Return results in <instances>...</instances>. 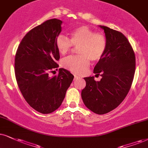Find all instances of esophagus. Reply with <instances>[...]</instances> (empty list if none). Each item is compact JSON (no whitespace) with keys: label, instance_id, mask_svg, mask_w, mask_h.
Returning <instances> with one entry per match:
<instances>
[{"label":"esophagus","instance_id":"obj_1","mask_svg":"<svg viewBox=\"0 0 148 148\" xmlns=\"http://www.w3.org/2000/svg\"><path fill=\"white\" fill-rule=\"evenodd\" d=\"M74 77H75V79H78V78H79V76H77V75H74Z\"/></svg>","mask_w":148,"mask_h":148}]
</instances>
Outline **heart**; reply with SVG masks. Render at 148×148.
<instances>
[{"label":"heart","instance_id":"obj_1","mask_svg":"<svg viewBox=\"0 0 148 148\" xmlns=\"http://www.w3.org/2000/svg\"><path fill=\"white\" fill-rule=\"evenodd\" d=\"M73 45L78 47L80 56H69L63 59L62 64L71 72L82 73L90 66V60L97 62L104 56L107 49V40L103 34L95 33L87 26H81L71 33V40L63 34L56 39V45L62 55L67 53Z\"/></svg>","mask_w":148,"mask_h":148}]
</instances>
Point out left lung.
I'll use <instances>...</instances> for the list:
<instances>
[{"mask_svg":"<svg viewBox=\"0 0 148 148\" xmlns=\"http://www.w3.org/2000/svg\"><path fill=\"white\" fill-rule=\"evenodd\" d=\"M107 40L103 57L95 66L93 73L101 76L84 77L86 87L82 98L89 110L103 114L116 108L128 93L135 72V56L126 37L108 27L99 25Z\"/></svg>","mask_w":148,"mask_h":148,"instance_id":"obj_1","label":"left lung"}]
</instances>
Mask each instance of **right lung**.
<instances>
[{
    "label": "right lung",
    "instance_id": "1",
    "mask_svg": "<svg viewBox=\"0 0 148 148\" xmlns=\"http://www.w3.org/2000/svg\"><path fill=\"white\" fill-rule=\"evenodd\" d=\"M62 21L51 19L29 31L18 46L15 57V75L23 97L34 110L42 114L59 108L74 76L64 69L58 75L60 53L56 39L62 32Z\"/></svg>",
    "mask_w": 148,
    "mask_h": 148
}]
</instances>
